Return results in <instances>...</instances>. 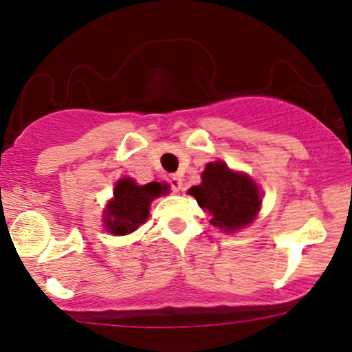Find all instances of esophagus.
Returning <instances> with one entry per match:
<instances>
[{"label": "esophagus", "mask_w": 352, "mask_h": 352, "mask_svg": "<svg viewBox=\"0 0 352 352\" xmlns=\"http://www.w3.org/2000/svg\"><path fill=\"white\" fill-rule=\"evenodd\" d=\"M182 182H184V179H182L180 173H172V175L168 177V184H170V188L173 192H180Z\"/></svg>", "instance_id": "34e87169"}]
</instances>
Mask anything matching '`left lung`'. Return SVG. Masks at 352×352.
<instances>
[{
	"instance_id": "1",
	"label": "left lung",
	"mask_w": 352,
	"mask_h": 352,
	"mask_svg": "<svg viewBox=\"0 0 352 352\" xmlns=\"http://www.w3.org/2000/svg\"><path fill=\"white\" fill-rule=\"evenodd\" d=\"M188 192L203 210L210 211V223L223 231L245 226L261 208V195L256 184L248 175L231 172L224 162L206 165L201 184Z\"/></svg>"
}]
</instances>
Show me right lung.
I'll use <instances>...</instances> for the list:
<instances>
[{"label":"right lung","mask_w":352,"mask_h":352,"mask_svg":"<svg viewBox=\"0 0 352 352\" xmlns=\"http://www.w3.org/2000/svg\"><path fill=\"white\" fill-rule=\"evenodd\" d=\"M168 190L167 185L151 182L147 185H135L134 180L122 179L114 187V198L108 203L104 213V226L118 236L129 234L149 217V206L154 198Z\"/></svg>","instance_id":"1"}]
</instances>
